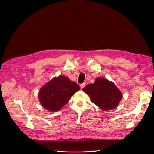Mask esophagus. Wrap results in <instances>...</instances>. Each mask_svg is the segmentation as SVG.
<instances>
[{
	"mask_svg": "<svg viewBox=\"0 0 154 154\" xmlns=\"http://www.w3.org/2000/svg\"><path fill=\"white\" fill-rule=\"evenodd\" d=\"M85 86H86V83H82V84H80V88H81V89H83Z\"/></svg>",
	"mask_w": 154,
	"mask_h": 154,
	"instance_id": "1",
	"label": "esophagus"
}]
</instances>
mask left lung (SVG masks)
Returning a JSON list of instances; mask_svg holds the SVG:
<instances>
[{
    "mask_svg": "<svg viewBox=\"0 0 154 154\" xmlns=\"http://www.w3.org/2000/svg\"><path fill=\"white\" fill-rule=\"evenodd\" d=\"M83 91L90 96L93 103L103 111L117 107L122 97L113 82L102 77H97L94 83L88 84Z\"/></svg>",
    "mask_w": 154,
    "mask_h": 154,
    "instance_id": "obj_1",
    "label": "left lung"
}]
</instances>
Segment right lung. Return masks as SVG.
<instances>
[{
	"label": "right lung",
	"instance_id": "right-lung-1",
	"mask_svg": "<svg viewBox=\"0 0 154 154\" xmlns=\"http://www.w3.org/2000/svg\"><path fill=\"white\" fill-rule=\"evenodd\" d=\"M80 86L67 77H54L44 85L39 91V99L43 108L50 112H57L66 103Z\"/></svg>",
	"mask_w": 154,
	"mask_h": 154
}]
</instances>
